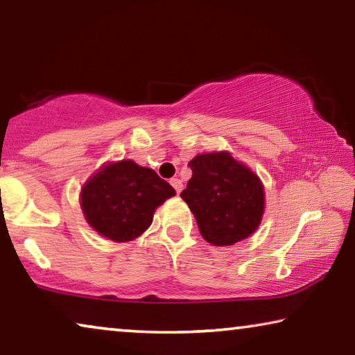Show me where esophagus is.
I'll return each mask as SVG.
<instances>
[{"label": "esophagus", "mask_w": 355, "mask_h": 355, "mask_svg": "<svg viewBox=\"0 0 355 355\" xmlns=\"http://www.w3.org/2000/svg\"><path fill=\"white\" fill-rule=\"evenodd\" d=\"M171 186L174 187V189H176V192H178V195L179 193H181V190H182V181H181V179H178V178H174V179H171Z\"/></svg>", "instance_id": "1"}]
</instances>
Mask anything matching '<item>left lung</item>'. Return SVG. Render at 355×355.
<instances>
[{"label":"left lung","instance_id":"left-lung-1","mask_svg":"<svg viewBox=\"0 0 355 355\" xmlns=\"http://www.w3.org/2000/svg\"><path fill=\"white\" fill-rule=\"evenodd\" d=\"M189 166L192 178L181 197L202 237L214 246H230L254 234L266 208L258 174L225 150L200 153Z\"/></svg>","mask_w":355,"mask_h":355}]
</instances>
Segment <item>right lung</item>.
Masks as SVG:
<instances>
[{
	"label": "right lung",
	"instance_id": "right-lung-1",
	"mask_svg": "<svg viewBox=\"0 0 355 355\" xmlns=\"http://www.w3.org/2000/svg\"><path fill=\"white\" fill-rule=\"evenodd\" d=\"M174 195L176 190L153 169L120 160L104 163L83 184L80 205L92 230L126 243L150 227L155 209Z\"/></svg>",
	"mask_w": 355,
	"mask_h": 355
}]
</instances>
